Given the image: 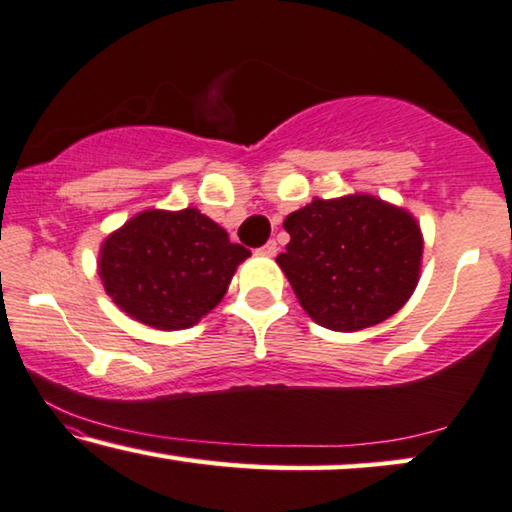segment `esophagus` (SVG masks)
I'll use <instances>...</instances> for the list:
<instances>
[{"mask_svg": "<svg viewBox=\"0 0 512 512\" xmlns=\"http://www.w3.org/2000/svg\"><path fill=\"white\" fill-rule=\"evenodd\" d=\"M259 253L266 255V257H273V255H276V253H278V246H276V241H269V243H266V246L259 248Z\"/></svg>", "mask_w": 512, "mask_h": 512, "instance_id": "esophagus-1", "label": "esophagus"}]
</instances>
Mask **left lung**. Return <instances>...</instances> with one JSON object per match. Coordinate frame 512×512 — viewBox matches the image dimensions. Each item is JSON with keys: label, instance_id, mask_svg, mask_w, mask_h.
Here are the masks:
<instances>
[{"label": "left lung", "instance_id": "1", "mask_svg": "<svg viewBox=\"0 0 512 512\" xmlns=\"http://www.w3.org/2000/svg\"><path fill=\"white\" fill-rule=\"evenodd\" d=\"M290 243L276 262L313 322L359 331L392 318L422 269L420 222L366 192L315 197L283 222Z\"/></svg>", "mask_w": 512, "mask_h": 512}]
</instances>
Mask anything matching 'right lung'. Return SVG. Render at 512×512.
Here are the masks:
<instances>
[{
	"mask_svg": "<svg viewBox=\"0 0 512 512\" xmlns=\"http://www.w3.org/2000/svg\"><path fill=\"white\" fill-rule=\"evenodd\" d=\"M250 257L199 208H148L106 236L97 271L113 304L162 331L187 329L225 297Z\"/></svg>",
	"mask_w": 512,
	"mask_h": 512,
	"instance_id": "obj_1",
	"label": "right lung"
}]
</instances>
